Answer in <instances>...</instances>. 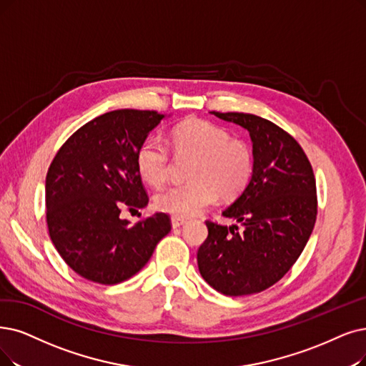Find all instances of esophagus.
I'll return each mask as SVG.
<instances>
[{
	"instance_id": "1",
	"label": "esophagus",
	"mask_w": 366,
	"mask_h": 366,
	"mask_svg": "<svg viewBox=\"0 0 366 366\" xmlns=\"http://www.w3.org/2000/svg\"><path fill=\"white\" fill-rule=\"evenodd\" d=\"M171 224H172V228H179V227H182V225L186 224V219H184V217L172 216V217H171Z\"/></svg>"
}]
</instances>
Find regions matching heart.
I'll use <instances>...</instances> for the list:
<instances>
[{
  "mask_svg": "<svg viewBox=\"0 0 366 366\" xmlns=\"http://www.w3.org/2000/svg\"><path fill=\"white\" fill-rule=\"evenodd\" d=\"M169 145L177 160H192L187 171L191 183L171 186L154 202L160 212L177 217L198 214L214 202L240 195L254 172V154L249 145L231 138L227 129L206 120H186L172 129ZM139 175L153 187L167 183L172 159L167 145L147 139L137 153Z\"/></svg>",
  "mask_w": 366,
  "mask_h": 366,
  "instance_id": "obj_1",
  "label": "heart"
}]
</instances>
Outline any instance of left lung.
I'll return each mask as SVG.
<instances>
[{
  "mask_svg": "<svg viewBox=\"0 0 366 366\" xmlns=\"http://www.w3.org/2000/svg\"><path fill=\"white\" fill-rule=\"evenodd\" d=\"M249 132L254 172L222 214L243 227L207 221L209 236L197 254L206 282L225 296L264 291L293 267L317 219L314 171L299 142L254 114L216 112Z\"/></svg>",
  "mask_w": 366,
  "mask_h": 366,
  "instance_id": "left-lung-1",
  "label": "left lung"
}]
</instances>
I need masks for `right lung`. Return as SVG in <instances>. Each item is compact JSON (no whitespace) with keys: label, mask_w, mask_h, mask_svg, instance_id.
<instances>
[{"label":"right lung","mask_w":366,"mask_h":366,"mask_svg":"<svg viewBox=\"0 0 366 366\" xmlns=\"http://www.w3.org/2000/svg\"><path fill=\"white\" fill-rule=\"evenodd\" d=\"M165 119L156 111L117 109L96 117L58 150L46 174V222L66 264L85 280L114 285L138 273L171 231L167 213L130 225L123 207L149 204L137 153Z\"/></svg>","instance_id":"1"}]
</instances>
